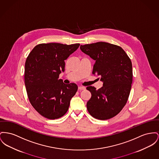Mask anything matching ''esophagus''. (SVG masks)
I'll list each match as a JSON object with an SVG mask.
<instances>
[{"label":"esophagus","mask_w":159,"mask_h":159,"mask_svg":"<svg viewBox=\"0 0 159 159\" xmlns=\"http://www.w3.org/2000/svg\"><path fill=\"white\" fill-rule=\"evenodd\" d=\"M78 89H79V90H84V89H85V88H84V86H79Z\"/></svg>","instance_id":"1"}]
</instances>
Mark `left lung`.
<instances>
[{
    "mask_svg": "<svg viewBox=\"0 0 159 159\" xmlns=\"http://www.w3.org/2000/svg\"><path fill=\"white\" fill-rule=\"evenodd\" d=\"M80 50L95 61L93 74L100 77L103 86L87 90L91 98L86 107L93 118L106 120L119 113L127 102L133 80L130 59L121 47L105 42L81 45Z\"/></svg>",
    "mask_w": 159,
    "mask_h": 159,
    "instance_id": "left-lung-1",
    "label": "left lung"
}]
</instances>
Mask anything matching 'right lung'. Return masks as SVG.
Segmentation results:
<instances>
[{"label":"right lung","instance_id":"1","mask_svg":"<svg viewBox=\"0 0 159 159\" xmlns=\"http://www.w3.org/2000/svg\"><path fill=\"white\" fill-rule=\"evenodd\" d=\"M79 44H40L29 53L25 68V82L32 106L44 117L55 120L64 116L78 87L65 84L59 75L65 71V60Z\"/></svg>","mask_w":159,"mask_h":159}]
</instances>
